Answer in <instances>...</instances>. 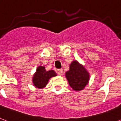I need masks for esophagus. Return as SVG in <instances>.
<instances>
[{"instance_id": "obj_1", "label": "esophagus", "mask_w": 121, "mask_h": 121, "mask_svg": "<svg viewBox=\"0 0 121 121\" xmlns=\"http://www.w3.org/2000/svg\"><path fill=\"white\" fill-rule=\"evenodd\" d=\"M57 73L59 75H62L63 70L62 69H58V70H57Z\"/></svg>"}]
</instances>
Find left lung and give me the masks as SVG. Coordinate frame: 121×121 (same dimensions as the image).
<instances>
[{"label":"left lung","mask_w":121,"mask_h":121,"mask_svg":"<svg viewBox=\"0 0 121 121\" xmlns=\"http://www.w3.org/2000/svg\"><path fill=\"white\" fill-rule=\"evenodd\" d=\"M69 85L76 91L82 90L89 81V74L85 68L76 60L72 62L70 66V70L66 73Z\"/></svg>","instance_id":"8db88e82"}]
</instances>
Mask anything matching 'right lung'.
<instances>
[{"mask_svg":"<svg viewBox=\"0 0 121 121\" xmlns=\"http://www.w3.org/2000/svg\"><path fill=\"white\" fill-rule=\"evenodd\" d=\"M56 76L54 70L46 71L45 67L39 66L37 67L36 73L33 79V82L35 86L38 88H42L45 86L48 80L52 77Z\"/></svg>","mask_w":121,"mask_h":121,"instance_id":"right-lung-1","label":"right lung"}]
</instances>
